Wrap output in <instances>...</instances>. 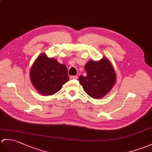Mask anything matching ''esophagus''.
Instances as JSON below:
<instances>
[{
    "label": "esophagus",
    "instance_id": "34e87169",
    "mask_svg": "<svg viewBox=\"0 0 152 152\" xmlns=\"http://www.w3.org/2000/svg\"><path fill=\"white\" fill-rule=\"evenodd\" d=\"M71 79H77V76H70Z\"/></svg>",
    "mask_w": 152,
    "mask_h": 152
}]
</instances>
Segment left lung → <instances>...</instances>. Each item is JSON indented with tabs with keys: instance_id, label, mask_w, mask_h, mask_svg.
Returning <instances> with one entry per match:
<instances>
[{
	"instance_id": "1",
	"label": "left lung",
	"mask_w": 152,
	"mask_h": 152,
	"mask_svg": "<svg viewBox=\"0 0 152 152\" xmlns=\"http://www.w3.org/2000/svg\"><path fill=\"white\" fill-rule=\"evenodd\" d=\"M87 76L79 77L80 83L89 96L101 98L111 91L116 82L113 67L106 58L100 61H89L85 65Z\"/></svg>"
}]
</instances>
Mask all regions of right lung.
Listing matches in <instances>:
<instances>
[{
	"label": "right lung",
	"mask_w": 152,
	"mask_h": 152,
	"mask_svg": "<svg viewBox=\"0 0 152 152\" xmlns=\"http://www.w3.org/2000/svg\"><path fill=\"white\" fill-rule=\"evenodd\" d=\"M30 76L35 89L45 96L58 92L69 80L66 66L45 54H41L35 61Z\"/></svg>",
	"instance_id": "1"
}]
</instances>
